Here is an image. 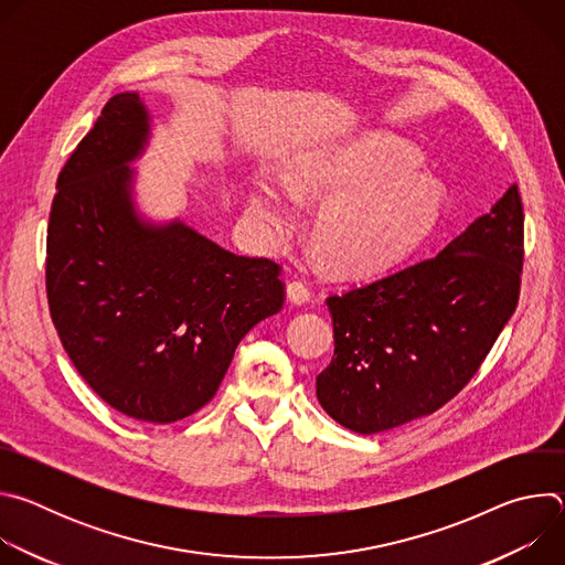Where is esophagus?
Returning <instances> with one entry per match:
<instances>
[{
    "label": "esophagus",
    "mask_w": 565,
    "mask_h": 565,
    "mask_svg": "<svg viewBox=\"0 0 565 565\" xmlns=\"http://www.w3.org/2000/svg\"><path fill=\"white\" fill-rule=\"evenodd\" d=\"M286 297L295 306H303L310 299V288L303 281H288L286 286Z\"/></svg>",
    "instance_id": "1"
}]
</instances>
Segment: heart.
<instances>
[{
  "instance_id": "b5f03b06",
  "label": "heart",
  "mask_w": 565,
  "mask_h": 565,
  "mask_svg": "<svg viewBox=\"0 0 565 565\" xmlns=\"http://www.w3.org/2000/svg\"><path fill=\"white\" fill-rule=\"evenodd\" d=\"M259 181L248 210L259 232L275 241L297 218V201L321 203L312 218L315 259H333L344 275L382 270L416 250L443 210L440 183L418 170L416 149L395 136L366 131L308 151L286 177Z\"/></svg>"
}]
</instances>
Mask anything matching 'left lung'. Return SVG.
<instances>
[{
	"label": "left lung",
	"instance_id": "8db88e82",
	"mask_svg": "<svg viewBox=\"0 0 565 565\" xmlns=\"http://www.w3.org/2000/svg\"><path fill=\"white\" fill-rule=\"evenodd\" d=\"M523 205L510 190L423 262L327 299L335 353L324 412L355 434L434 414L478 371L519 301Z\"/></svg>",
	"mask_w": 565,
	"mask_h": 565
}]
</instances>
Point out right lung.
Here are the masks:
<instances>
[{"label": "right lung", "instance_id": "1", "mask_svg": "<svg viewBox=\"0 0 565 565\" xmlns=\"http://www.w3.org/2000/svg\"><path fill=\"white\" fill-rule=\"evenodd\" d=\"M151 116L116 94L57 177L46 236L53 324L77 373L116 412L170 425L214 397L238 342L284 306L279 266L238 257L183 218L136 205Z\"/></svg>", "mask_w": 565, "mask_h": 565}]
</instances>
